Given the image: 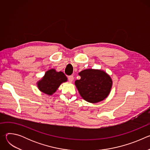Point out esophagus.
Wrapping results in <instances>:
<instances>
[{
	"instance_id": "obj_1",
	"label": "esophagus",
	"mask_w": 150,
	"mask_h": 150,
	"mask_svg": "<svg viewBox=\"0 0 150 150\" xmlns=\"http://www.w3.org/2000/svg\"><path fill=\"white\" fill-rule=\"evenodd\" d=\"M74 76H68V80H69V81L70 82H72L73 81H74Z\"/></svg>"
}]
</instances>
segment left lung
Returning <instances> with one entry per match:
<instances>
[{
	"label": "left lung",
	"mask_w": 150,
	"mask_h": 150,
	"mask_svg": "<svg viewBox=\"0 0 150 150\" xmlns=\"http://www.w3.org/2000/svg\"><path fill=\"white\" fill-rule=\"evenodd\" d=\"M78 75L81 79L76 80L75 84L83 100L97 103L108 97L113 84L109 74L101 69H87L81 71Z\"/></svg>",
	"instance_id": "8db88e82"
}]
</instances>
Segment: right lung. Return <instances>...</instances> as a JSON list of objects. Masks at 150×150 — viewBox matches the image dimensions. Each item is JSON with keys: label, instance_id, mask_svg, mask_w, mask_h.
<instances>
[{"label": "right lung", "instance_id": "obj_1", "mask_svg": "<svg viewBox=\"0 0 150 150\" xmlns=\"http://www.w3.org/2000/svg\"><path fill=\"white\" fill-rule=\"evenodd\" d=\"M67 80L68 78L63 72L51 69L46 71L44 76L37 82V87L42 93L51 96L56 91L62 83L67 82Z\"/></svg>", "mask_w": 150, "mask_h": 150}]
</instances>
